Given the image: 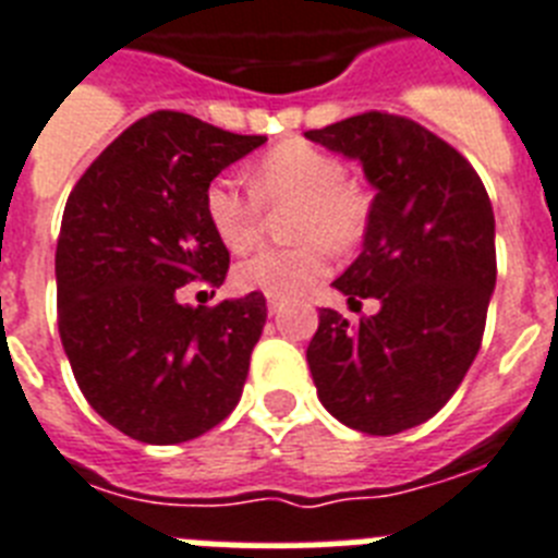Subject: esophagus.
<instances>
[{
	"label": "esophagus",
	"instance_id": "1",
	"mask_svg": "<svg viewBox=\"0 0 558 558\" xmlns=\"http://www.w3.org/2000/svg\"><path fill=\"white\" fill-rule=\"evenodd\" d=\"M266 306H269V315H278L280 306H283V301H278V298H269V301H266Z\"/></svg>",
	"mask_w": 558,
	"mask_h": 558
}]
</instances>
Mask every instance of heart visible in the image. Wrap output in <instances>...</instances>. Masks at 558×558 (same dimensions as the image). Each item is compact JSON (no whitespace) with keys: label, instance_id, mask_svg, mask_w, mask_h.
<instances>
[{"label":"heart","instance_id":"1","mask_svg":"<svg viewBox=\"0 0 558 558\" xmlns=\"http://www.w3.org/2000/svg\"><path fill=\"white\" fill-rule=\"evenodd\" d=\"M289 209V250H264L235 266V287L266 298H301L329 271V246L354 250L368 229V195L345 178V163L308 142L271 147L252 170V195L232 178H215L204 192V213L229 252L252 250L264 209Z\"/></svg>","mask_w":558,"mask_h":558}]
</instances>
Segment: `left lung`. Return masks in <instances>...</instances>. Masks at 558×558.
<instances>
[{"instance_id": "1", "label": "left lung", "mask_w": 558, "mask_h": 558, "mask_svg": "<svg viewBox=\"0 0 558 558\" xmlns=\"http://www.w3.org/2000/svg\"><path fill=\"white\" fill-rule=\"evenodd\" d=\"M306 138L357 158L377 190L363 252L335 289L357 306L380 301L354 326L320 308L312 380L340 423L391 437L437 414L480 351L496 287L494 209L474 167L411 119L372 110Z\"/></svg>"}]
</instances>
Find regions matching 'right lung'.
I'll list each match as a JSON object with an SVG mask.
<instances>
[{"label": "right lung", "mask_w": 558, "mask_h": 558, "mask_svg": "<svg viewBox=\"0 0 558 558\" xmlns=\"http://www.w3.org/2000/svg\"><path fill=\"white\" fill-rule=\"evenodd\" d=\"M266 142L158 110L87 167L56 243L59 335L84 400L121 434L175 446L227 420L266 323V298L186 306L192 280L221 287L229 252L204 192Z\"/></svg>", "instance_id": "right-lung-1"}]
</instances>
